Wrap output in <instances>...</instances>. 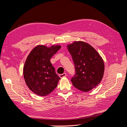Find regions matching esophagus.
Returning a JSON list of instances; mask_svg holds the SVG:
<instances>
[{"label":"esophagus","instance_id":"34e87169","mask_svg":"<svg viewBox=\"0 0 127 127\" xmlns=\"http://www.w3.org/2000/svg\"><path fill=\"white\" fill-rule=\"evenodd\" d=\"M66 76V73H64L63 74H59V77H60V78H63V77H64Z\"/></svg>","mask_w":127,"mask_h":127}]
</instances>
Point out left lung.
<instances>
[{
  "mask_svg": "<svg viewBox=\"0 0 127 127\" xmlns=\"http://www.w3.org/2000/svg\"><path fill=\"white\" fill-rule=\"evenodd\" d=\"M74 64L76 73L71 78L74 87L84 92L96 87L104 73V63L99 54L89 44L74 42L67 46Z\"/></svg>",
  "mask_w": 127,
  "mask_h": 127,
  "instance_id": "obj_1",
  "label": "left lung"
}]
</instances>
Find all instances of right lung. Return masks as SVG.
<instances>
[{
	"mask_svg": "<svg viewBox=\"0 0 127 127\" xmlns=\"http://www.w3.org/2000/svg\"><path fill=\"white\" fill-rule=\"evenodd\" d=\"M60 45L36 46L28 55L23 69L27 87L34 94L46 96L56 88L60 78L55 73L50 59Z\"/></svg>",
	"mask_w": 127,
	"mask_h": 127,
	"instance_id": "add662e5",
	"label": "right lung"
}]
</instances>
